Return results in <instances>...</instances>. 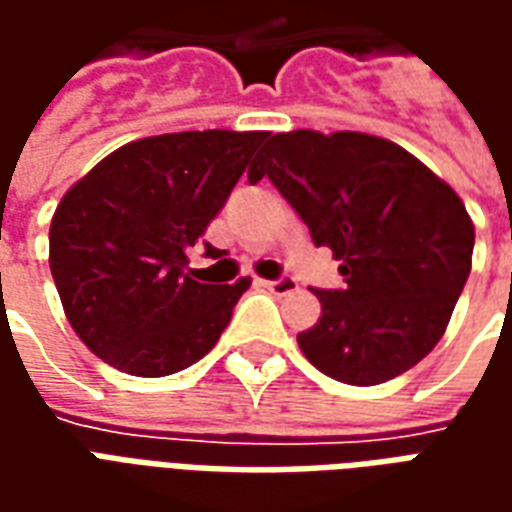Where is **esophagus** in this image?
Wrapping results in <instances>:
<instances>
[{
    "label": "esophagus",
    "mask_w": 512,
    "mask_h": 512,
    "mask_svg": "<svg viewBox=\"0 0 512 512\" xmlns=\"http://www.w3.org/2000/svg\"><path fill=\"white\" fill-rule=\"evenodd\" d=\"M263 288L271 290L274 296H288V293H293V290L299 288V282L293 277H279V279H268V282H263Z\"/></svg>",
    "instance_id": "esophagus-1"
}]
</instances>
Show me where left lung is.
Here are the masks:
<instances>
[{
  "instance_id": "1",
  "label": "left lung",
  "mask_w": 512,
  "mask_h": 512,
  "mask_svg": "<svg viewBox=\"0 0 512 512\" xmlns=\"http://www.w3.org/2000/svg\"><path fill=\"white\" fill-rule=\"evenodd\" d=\"M340 260L343 288L315 290L301 354L334 381L384 384L436 348L472 271L474 224L419 158L359 131L274 134L249 167Z\"/></svg>"
}]
</instances>
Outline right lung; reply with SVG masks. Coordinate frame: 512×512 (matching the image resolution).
<instances>
[{
  "label": "right lung",
  "mask_w": 512,
  "mask_h": 512,
  "mask_svg": "<svg viewBox=\"0 0 512 512\" xmlns=\"http://www.w3.org/2000/svg\"><path fill=\"white\" fill-rule=\"evenodd\" d=\"M263 139L266 131L219 128L136 139L62 197L49 230L51 277L73 332L106 365L172 376L219 343L249 279L197 282L186 252Z\"/></svg>",
  "instance_id": "right-lung-1"
}]
</instances>
